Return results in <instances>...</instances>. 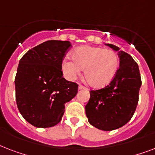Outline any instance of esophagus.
I'll return each instance as SVG.
<instances>
[{
    "instance_id": "1",
    "label": "esophagus",
    "mask_w": 155,
    "mask_h": 155,
    "mask_svg": "<svg viewBox=\"0 0 155 155\" xmlns=\"http://www.w3.org/2000/svg\"><path fill=\"white\" fill-rule=\"evenodd\" d=\"M79 89H87V88L85 86H84V85L80 84L79 85Z\"/></svg>"
}]
</instances>
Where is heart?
Masks as SVG:
<instances>
[{
    "instance_id": "1",
    "label": "heart",
    "mask_w": 155,
    "mask_h": 155,
    "mask_svg": "<svg viewBox=\"0 0 155 155\" xmlns=\"http://www.w3.org/2000/svg\"><path fill=\"white\" fill-rule=\"evenodd\" d=\"M73 60L66 59L63 70L68 79L75 80L82 70L87 83L94 87L108 85L114 79L119 68V58L113 50L84 47L74 51Z\"/></svg>"
}]
</instances>
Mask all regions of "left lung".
Segmentation results:
<instances>
[{"label": "left lung", "instance_id": "left-lung-1", "mask_svg": "<svg viewBox=\"0 0 155 155\" xmlns=\"http://www.w3.org/2000/svg\"><path fill=\"white\" fill-rule=\"evenodd\" d=\"M118 51L120 67L109 84L90 91L85 106L88 122L101 130L111 131L125 125L132 118L139 97L142 80L137 63L119 47L107 44Z\"/></svg>", "mask_w": 155, "mask_h": 155}]
</instances>
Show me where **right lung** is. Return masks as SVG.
I'll use <instances>...</instances> for the list:
<instances>
[{
    "label": "right lung",
    "instance_id": "right-lung-1",
    "mask_svg": "<svg viewBox=\"0 0 155 155\" xmlns=\"http://www.w3.org/2000/svg\"><path fill=\"white\" fill-rule=\"evenodd\" d=\"M71 47L68 41L50 40L20 59L15 77L16 102L23 117L38 128L60 122L65 104L76 96L78 84L63 77L62 63Z\"/></svg>",
    "mask_w": 155,
    "mask_h": 155
}]
</instances>
